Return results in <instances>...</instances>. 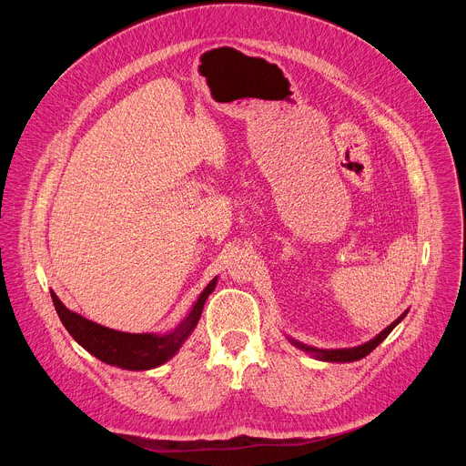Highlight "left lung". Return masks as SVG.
Wrapping results in <instances>:
<instances>
[{
  "label": "left lung",
  "instance_id": "1",
  "mask_svg": "<svg viewBox=\"0 0 466 466\" xmlns=\"http://www.w3.org/2000/svg\"><path fill=\"white\" fill-rule=\"evenodd\" d=\"M406 315H408V309H406L400 317H398L394 322H390L385 329H381L376 338H372L370 341H367V343H363V345L352 347V349H331V350H329V349H315V347L304 345V343H300V341H297V339H293V338H289V336H288V339H289L291 345H295L297 349H300V350L311 354L315 360L331 361V363H350V361H358V360L369 356V354L390 334V331L394 329V326H396L398 322H400Z\"/></svg>",
  "mask_w": 466,
  "mask_h": 466
}]
</instances>
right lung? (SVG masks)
Here are the masks:
<instances>
[{
	"instance_id": "add662e5",
	"label": "right lung",
	"mask_w": 466,
	"mask_h": 466,
	"mask_svg": "<svg viewBox=\"0 0 466 466\" xmlns=\"http://www.w3.org/2000/svg\"><path fill=\"white\" fill-rule=\"evenodd\" d=\"M216 284L218 277L197 297L187 315L166 334H127V331H117L68 309L60 302L55 291H51V299L64 328L70 331V336L86 352L106 365L125 370H149L169 361L193 334L198 319H201L205 302L216 289Z\"/></svg>"
}]
</instances>
